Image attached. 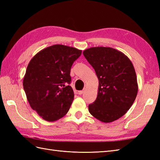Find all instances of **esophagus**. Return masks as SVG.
<instances>
[{
	"label": "esophagus",
	"mask_w": 160,
	"mask_h": 160,
	"mask_svg": "<svg viewBox=\"0 0 160 160\" xmlns=\"http://www.w3.org/2000/svg\"><path fill=\"white\" fill-rule=\"evenodd\" d=\"M84 90H81V91H78V94L79 95H81V94H82L83 93H84Z\"/></svg>",
	"instance_id": "1"
}]
</instances>
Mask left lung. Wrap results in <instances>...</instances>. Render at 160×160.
Here are the masks:
<instances>
[{"label":"left lung","instance_id":"left-lung-1","mask_svg":"<svg viewBox=\"0 0 160 160\" xmlns=\"http://www.w3.org/2000/svg\"><path fill=\"white\" fill-rule=\"evenodd\" d=\"M83 55L99 80L97 98L89 105V113L105 123L118 120L131 107L138 94L136 73L131 61L111 47H91L84 51Z\"/></svg>","mask_w":160,"mask_h":160}]
</instances>
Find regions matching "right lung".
Segmentation results:
<instances>
[{
	"mask_svg": "<svg viewBox=\"0 0 160 160\" xmlns=\"http://www.w3.org/2000/svg\"><path fill=\"white\" fill-rule=\"evenodd\" d=\"M82 50L54 45L37 53L30 60L23 78V88L30 107L48 122L62 118L74 98L71 68Z\"/></svg>",
	"mask_w": 160,
	"mask_h": 160,
	"instance_id": "right-lung-1",
	"label": "right lung"
}]
</instances>
